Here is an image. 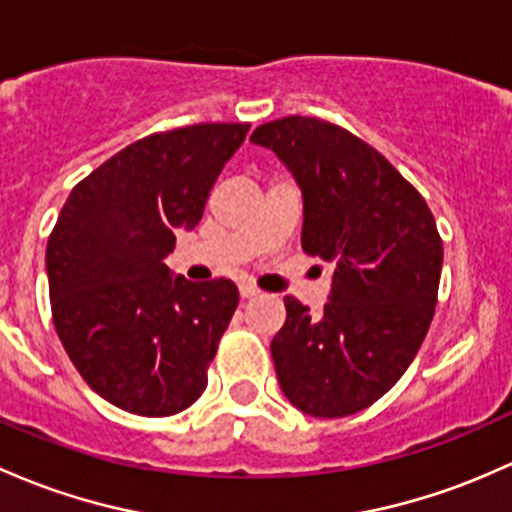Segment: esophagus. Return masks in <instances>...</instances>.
Instances as JSON below:
<instances>
[{
  "label": "esophagus",
  "instance_id": "obj_1",
  "mask_svg": "<svg viewBox=\"0 0 512 512\" xmlns=\"http://www.w3.org/2000/svg\"><path fill=\"white\" fill-rule=\"evenodd\" d=\"M240 296H243V299H255V296H260V291L252 284H243L240 286Z\"/></svg>",
  "mask_w": 512,
  "mask_h": 512
}]
</instances>
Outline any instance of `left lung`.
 <instances>
[{
  "instance_id": "8db88e82",
  "label": "left lung",
  "mask_w": 512,
  "mask_h": 512,
  "mask_svg": "<svg viewBox=\"0 0 512 512\" xmlns=\"http://www.w3.org/2000/svg\"><path fill=\"white\" fill-rule=\"evenodd\" d=\"M303 196L301 247L333 262L320 316L286 296L272 340L284 396L313 418H345L379 401L418 355L435 316L442 240L413 184L335 123L286 116L257 126Z\"/></svg>"
}]
</instances>
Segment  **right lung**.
<instances>
[{
	"mask_svg": "<svg viewBox=\"0 0 512 512\" xmlns=\"http://www.w3.org/2000/svg\"><path fill=\"white\" fill-rule=\"evenodd\" d=\"M250 123H196L136 140L82 179L48 238L50 308L67 357L116 408H189L238 308L228 279L174 277V233L192 230Z\"/></svg>",
	"mask_w": 512,
	"mask_h": 512,
	"instance_id": "obj_1",
	"label": "right lung"
}]
</instances>
